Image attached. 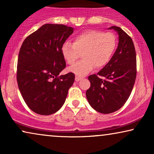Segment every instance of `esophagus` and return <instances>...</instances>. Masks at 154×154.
<instances>
[{"label": "esophagus", "mask_w": 154, "mask_h": 154, "mask_svg": "<svg viewBox=\"0 0 154 154\" xmlns=\"http://www.w3.org/2000/svg\"><path fill=\"white\" fill-rule=\"evenodd\" d=\"M81 79H82V77H80V76H79V75H75V81H76V82L79 81H81Z\"/></svg>", "instance_id": "34e87169"}]
</instances>
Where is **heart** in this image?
Instances as JSON below:
<instances>
[{
    "instance_id": "1",
    "label": "heart",
    "mask_w": 154,
    "mask_h": 154,
    "mask_svg": "<svg viewBox=\"0 0 154 154\" xmlns=\"http://www.w3.org/2000/svg\"><path fill=\"white\" fill-rule=\"evenodd\" d=\"M116 47V38L112 33L88 30L73 38V43L62 45V55L69 65L74 64L83 53V60L69 68L78 75H84L94 67L101 69L108 64Z\"/></svg>"
}]
</instances>
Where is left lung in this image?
Masks as SVG:
<instances>
[{
	"instance_id": "obj_1",
	"label": "left lung",
	"mask_w": 154,
	"mask_h": 154,
	"mask_svg": "<svg viewBox=\"0 0 154 154\" xmlns=\"http://www.w3.org/2000/svg\"><path fill=\"white\" fill-rule=\"evenodd\" d=\"M109 29L118 32V48L108 64L97 74L89 75L90 87L86 91L90 106L105 114L115 112L125 104L137 75L136 52L131 37L120 27L113 26Z\"/></svg>"
}]
</instances>
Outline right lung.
<instances>
[{
    "label": "right lung",
    "instance_id": "add662e5",
    "mask_svg": "<svg viewBox=\"0 0 154 154\" xmlns=\"http://www.w3.org/2000/svg\"><path fill=\"white\" fill-rule=\"evenodd\" d=\"M73 29L46 24L28 35L19 52L17 81L24 102L33 112L50 115L60 109L75 75L60 73L66 67L62 45Z\"/></svg>",
    "mask_w": 154,
    "mask_h": 154
}]
</instances>
